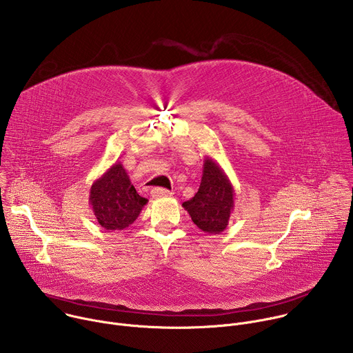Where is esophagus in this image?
<instances>
[{"mask_svg":"<svg viewBox=\"0 0 353 353\" xmlns=\"http://www.w3.org/2000/svg\"><path fill=\"white\" fill-rule=\"evenodd\" d=\"M173 192L166 190V188H161V187H157V188H152V191H150V195H152L154 198H161V196H169L172 195Z\"/></svg>","mask_w":353,"mask_h":353,"instance_id":"obj_1","label":"esophagus"}]
</instances>
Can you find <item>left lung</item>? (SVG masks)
<instances>
[{"label": "left lung", "instance_id": "8db88e82", "mask_svg": "<svg viewBox=\"0 0 353 353\" xmlns=\"http://www.w3.org/2000/svg\"><path fill=\"white\" fill-rule=\"evenodd\" d=\"M191 221L205 233L219 234L234 207V190L223 169L210 157L204 159L203 177L195 195L183 203Z\"/></svg>", "mask_w": 353, "mask_h": 353}]
</instances>
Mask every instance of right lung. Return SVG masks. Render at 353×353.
Wrapping results in <instances>:
<instances>
[{
    "mask_svg": "<svg viewBox=\"0 0 353 353\" xmlns=\"http://www.w3.org/2000/svg\"><path fill=\"white\" fill-rule=\"evenodd\" d=\"M148 199L141 196L121 165L116 162L90 187L89 204L99 225L106 230H124L138 218Z\"/></svg>",
    "mask_w": 353,
    "mask_h": 353,
    "instance_id": "add662e5",
    "label": "right lung"
}]
</instances>
